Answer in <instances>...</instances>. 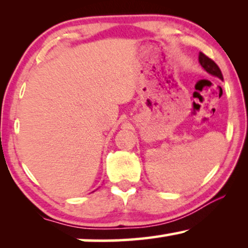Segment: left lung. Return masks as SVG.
Instances as JSON below:
<instances>
[{
	"label": "left lung",
	"mask_w": 248,
	"mask_h": 248,
	"mask_svg": "<svg viewBox=\"0 0 248 248\" xmlns=\"http://www.w3.org/2000/svg\"><path fill=\"white\" fill-rule=\"evenodd\" d=\"M199 62H200V64H201V66L203 67V69L206 71V72L210 73V74H212V76L218 77L221 80H223L221 70L219 69V66L217 65L215 61H212L211 59H210V57L206 56L205 54L200 53Z\"/></svg>",
	"instance_id": "obj_1"
}]
</instances>
